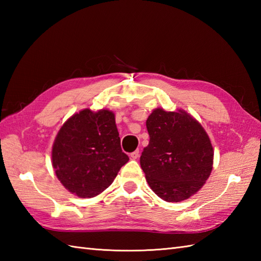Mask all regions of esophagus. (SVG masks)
<instances>
[{
    "label": "esophagus",
    "instance_id": "1",
    "mask_svg": "<svg viewBox=\"0 0 261 261\" xmlns=\"http://www.w3.org/2000/svg\"><path fill=\"white\" fill-rule=\"evenodd\" d=\"M139 156H140L139 150H136V151L130 153V157H131L132 159H138V158H139Z\"/></svg>",
    "mask_w": 261,
    "mask_h": 261
}]
</instances>
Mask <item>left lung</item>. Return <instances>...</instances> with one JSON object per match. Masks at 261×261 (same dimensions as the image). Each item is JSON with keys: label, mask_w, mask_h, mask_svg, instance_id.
Returning <instances> with one entry per match:
<instances>
[{"label": "left lung", "mask_w": 261, "mask_h": 261, "mask_svg": "<svg viewBox=\"0 0 261 261\" xmlns=\"http://www.w3.org/2000/svg\"><path fill=\"white\" fill-rule=\"evenodd\" d=\"M150 140L140 165L151 190L166 202H181L202 188L213 168V147L204 127L184 110L154 109Z\"/></svg>", "instance_id": "obj_1"}]
</instances>
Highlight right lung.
I'll return each instance as SVG.
<instances>
[{"label": "right lung", "instance_id": "1", "mask_svg": "<svg viewBox=\"0 0 261 261\" xmlns=\"http://www.w3.org/2000/svg\"><path fill=\"white\" fill-rule=\"evenodd\" d=\"M53 167L66 190L82 198L101 194L129 162L122 152L114 113L82 110L71 115L54 141Z\"/></svg>", "mask_w": 261, "mask_h": 261}]
</instances>
